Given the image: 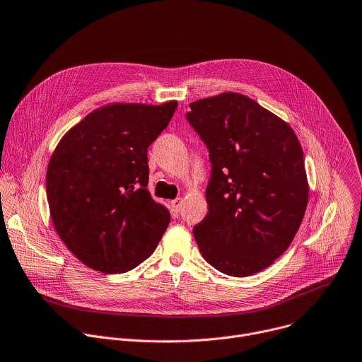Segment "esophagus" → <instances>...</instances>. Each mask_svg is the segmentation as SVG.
I'll list each match as a JSON object with an SVG mask.
<instances>
[{
  "label": "esophagus",
  "instance_id": "34e87169",
  "mask_svg": "<svg viewBox=\"0 0 362 362\" xmlns=\"http://www.w3.org/2000/svg\"><path fill=\"white\" fill-rule=\"evenodd\" d=\"M182 202H183V200H182V197H177V199H175V200H172V202H170V206L173 207V210H175V211H179V210H180V207H182Z\"/></svg>",
  "mask_w": 362,
  "mask_h": 362
}]
</instances>
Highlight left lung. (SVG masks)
Returning <instances> with one entry per match:
<instances>
[{"label": "left lung", "mask_w": 362, "mask_h": 362, "mask_svg": "<svg viewBox=\"0 0 362 362\" xmlns=\"http://www.w3.org/2000/svg\"><path fill=\"white\" fill-rule=\"evenodd\" d=\"M189 124L209 149V211L193 235L216 270L246 277L291 245L308 203L304 155L281 117L252 98L223 92L190 103Z\"/></svg>", "instance_id": "left-lung-1"}]
</instances>
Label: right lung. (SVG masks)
Segmentation results:
<instances>
[{"label":"right lung","instance_id":"right-lung-1","mask_svg":"<svg viewBox=\"0 0 362 362\" xmlns=\"http://www.w3.org/2000/svg\"><path fill=\"white\" fill-rule=\"evenodd\" d=\"M176 107V100L109 103L86 115L55 148L47 169L52 224L85 266L125 273L158 247L170 213L146 187L148 148Z\"/></svg>","mask_w":362,"mask_h":362}]
</instances>
